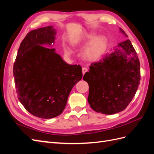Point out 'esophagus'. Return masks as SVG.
I'll return each instance as SVG.
<instances>
[{"label":"esophagus","mask_w":154,"mask_h":154,"mask_svg":"<svg viewBox=\"0 0 154 154\" xmlns=\"http://www.w3.org/2000/svg\"><path fill=\"white\" fill-rule=\"evenodd\" d=\"M87 71H88V69H87V67H82V72H83V74H84Z\"/></svg>","instance_id":"34e87169"}]
</instances>
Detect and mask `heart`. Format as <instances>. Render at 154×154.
Instances as JSON below:
<instances>
[{
    "label": "heart",
    "instance_id": "1",
    "mask_svg": "<svg viewBox=\"0 0 154 154\" xmlns=\"http://www.w3.org/2000/svg\"><path fill=\"white\" fill-rule=\"evenodd\" d=\"M106 49V40L104 37H97L88 45L84 51V56L87 60H94L100 58ZM64 52L67 55H71L72 49L69 46L64 48Z\"/></svg>",
    "mask_w": 154,
    "mask_h": 154
}]
</instances>
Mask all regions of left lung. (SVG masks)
I'll list each match as a JSON object with an SVG mask.
<instances>
[{"label": "left lung", "mask_w": 154, "mask_h": 154, "mask_svg": "<svg viewBox=\"0 0 154 154\" xmlns=\"http://www.w3.org/2000/svg\"><path fill=\"white\" fill-rule=\"evenodd\" d=\"M125 37V32L119 27ZM83 76L89 87L88 102L97 112L114 114L125 110L140 83V63L129 40L119 43L110 54L92 63Z\"/></svg>", "instance_id": "8db88e82"}]
</instances>
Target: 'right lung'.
Here are the masks:
<instances>
[{"label":"right lung","mask_w":154,"mask_h":154,"mask_svg":"<svg viewBox=\"0 0 154 154\" xmlns=\"http://www.w3.org/2000/svg\"><path fill=\"white\" fill-rule=\"evenodd\" d=\"M56 34L53 26L29 32L13 66L18 100L29 113L42 119L62 113L72 87L82 78L80 66L67 63L52 48Z\"/></svg>","instance_id":"add662e5"}]
</instances>
